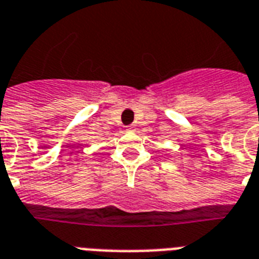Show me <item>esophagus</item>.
I'll use <instances>...</instances> for the list:
<instances>
[{
	"mask_svg": "<svg viewBox=\"0 0 259 259\" xmlns=\"http://www.w3.org/2000/svg\"><path fill=\"white\" fill-rule=\"evenodd\" d=\"M127 131L128 132H134V131H135V125H134V124H131V125H128Z\"/></svg>",
	"mask_w": 259,
	"mask_h": 259,
	"instance_id": "obj_1",
	"label": "esophagus"
}]
</instances>
